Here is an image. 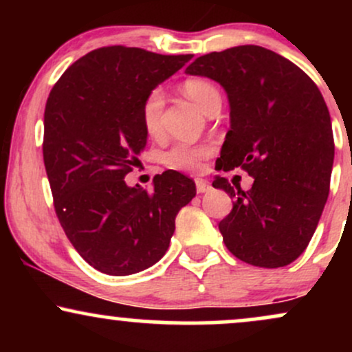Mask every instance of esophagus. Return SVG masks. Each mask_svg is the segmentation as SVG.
Masks as SVG:
<instances>
[{
	"label": "esophagus",
	"instance_id": "obj_1",
	"mask_svg": "<svg viewBox=\"0 0 352 352\" xmlns=\"http://www.w3.org/2000/svg\"><path fill=\"white\" fill-rule=\"evenodd\" d=\"M195 187H197V192H199V193H205V192H208L210 188H212L207 180H201V179L195 180Z\"/></svg>",
	"mask_w": 352,
	"mask_h": 352
}]
</instances>
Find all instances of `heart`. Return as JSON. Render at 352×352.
Instances as JSON below:
<instances>
[{
	"label": "heart",
	"mask_w": 352,
	"mask_h": 352,
	"mask_svg": "<svg viewBox=\"0 0 352 352\" xmlns=\"http://www.w3.org/2000/svg\"><path fill=\"white\" fill-rule=\"evenodd\" d=\"M185 96L193 100L205 114L212 109L221 106L220 91L207 79L192 78L187 79L182 86ZM162 112H164V94L160 89H153L147 94L142 104V124L145 132L151 137L162 135ZM213 153L212 144H190L177 142L162 155L164 164L172 170L197 172L201 168L205 159Z\"/></svg>",
	"instance_id": "obj_1"
}]
</instances>
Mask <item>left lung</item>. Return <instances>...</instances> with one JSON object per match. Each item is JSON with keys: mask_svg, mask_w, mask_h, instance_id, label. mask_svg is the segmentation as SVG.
<instances>
[{"mask_svg": "<svg viewBox=\"0 0 352 352\" xmlns=\"http://www.w3.org/2000/svg\"><path fill=\"white\" fill-rule=\"evenodd\" d=\"M227 91L230 131L217 170L241 167L250 190L223 188L232 212L218 223L238 260L261 268L293 263L308 246L329 195L334 139L328 106L296 64L261 46H236L200 56L185 69Z\"/></svg>", "mask_w": 352, "mask_h": 352, "instance_id": "obj_1", "label": "left lung"}]
</instances>
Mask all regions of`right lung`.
Wrapping results in <instances>:
<instances>
[{
    "label": "right lung",
    "mask_w": 352,
    "mask_h": 352,
    "mask_svg": "<svg viewBox=\"0 0 352 352\" xmlns=\"http://www.w3.org/2000/svg\"><path fill=\"white\" fill-rule=\"evenodd\" d=\"M192 58L99 47L67 67L47 98L43 157L56 215L80 256L111 276L155 265L197 193L175 170L153 177L152 192L125 184L147 145L144 99Z\"/></svg>",
    "instance_id": "obj_1"
}]
</instances>
